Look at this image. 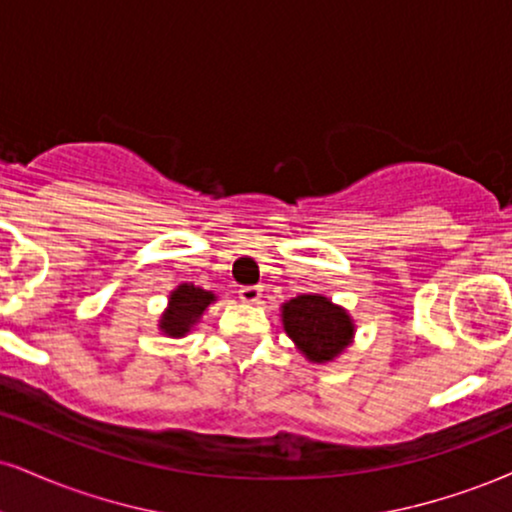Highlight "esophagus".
<instances>
[{
  "instance_id": "34e87169",
  "label": "esophagus",
  "mask_w": 512,
  "mask_h": 512,
  "mask_svg": "<svg viewBox=\"0 0 512 512\" xmlns=\"http://www.w3.org/2000/svg\"><path fill=\"white\" fill-rule=\"evenodd\" d=\"M238 298L243 300V303H248V305L260 303L262 288H260V286H240V288H238Z\"/></svg>"
}]
</instances>
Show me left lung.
Wrapping results in <instances>:
<instances>
[{
    "instance_id": "obj_1",
    "label": "left lung",
    "mask_w": 512,
    "mask_h": 512,
    "mask_svg": "<svg viewBox=\"0 0 512 512\" xmlns=\"http://www.w3.org/2000/svg\"><path fill=\"white\" fill-rule=\"evenodd\" d=\"M283 329L310 362H331L350 346L353 319L324 295H298L283 303Z\"/></svg>"
}]
</instances>
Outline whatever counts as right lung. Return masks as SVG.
Segmentation results:
<instances>
[{"label": "right lung", "mask_w": 512, "mask_h": 512, "mask_svg": "<svg viewBox=\"0 0 512 512\" xmlns=\"http://www.w3.org/2000/svg\"><path fill=\"white\" fill-rule=\"evenodd\" d=\"M214 298L217 295L212 291L193 286V283H181L169 295V307H166L162 319H159V329L171 338L186 336L197 319L202 317V312L214 303Z\"/></svg>", "instance_id": "1"}]
</instances>
